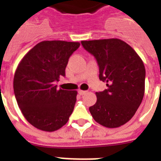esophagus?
Instances as JSON below:
<instances>
[{"label":"esophagus","mask_w":161,"mask_h":161,"mask_svg":"<svg viewBox=\"0 0 161 161\" xmlns=\"http://www.w3.org/2000/svg\"><path fill=\"white\" fill-rule=\"evenodd\" d=\"M78 93L80 95H84L85 93H87V91H83V90H78Z\"/></svg>","instance_id":"esophagus-1"}]
</instances>
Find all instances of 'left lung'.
<instances>
[{"mask_svg": "<svg viewBox=\"0 0 161 161\" xmlns=\"http://www.w3.org/2000/svg\"><path fill=\"white\" fill-rule=\"evenodd\" d=\"M83 48L96 58L99 79L108 88L97 92L89 107L96 122L107 128L125 125L135 115L145 94V68L131 47L117 38L82 41Z\"/></svg>", "mask_w": 161, "mask_h": 161, "instance_id": "left-lung-1", "label": "left lung"}]
</instances>
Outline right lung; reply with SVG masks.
Returning a JSON list of instances; mask_svg holds the SVG:
<instances>
[{
  "label": "right lung",
  "mask_w": 161,
  "mask_h": 161,
  "mask_svg": "<svg viewBox=\"0 0 161 161\" xmlns=\"http://www.w3.org/2000/svg\"><path fill=\"white\" fill-rule=\"evenodd\" d=\"M79 42L43 41L24 56L13 80L16 102L22 114L38 130L53 132L66 125L77 100V91L57 89L65 76L70 56Z\"/></svg>",
  "instance_id": "add662e5"
}]
</instances>
